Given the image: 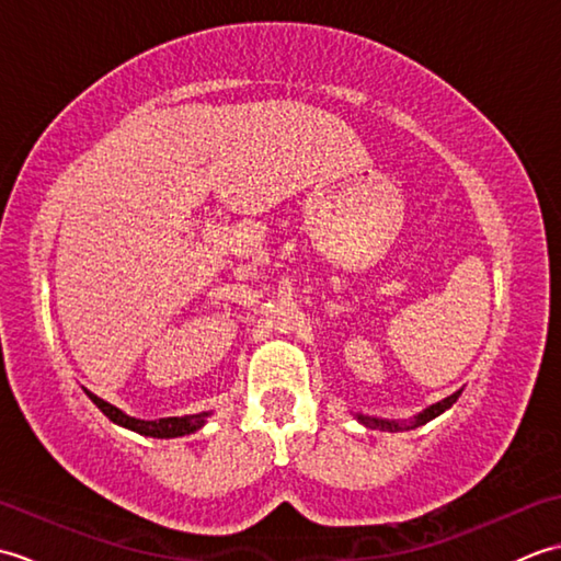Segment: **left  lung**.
I'll list each match as a JSON object with an SVG mask.
<instances>
[{
  "label": "left lung",
  "mask_w": 561,
  "mask_h": 561,
  "mask_svg": "<svg viewBox=\"0 0 561 561\" xmlns=\"http://www.w3.org/2000/svg\"><path fill=\"white\" fill-rule=\"evenodd\" d=\"M460 398V390L453 392V396H448L446 400H440L436 404H432V408H426L424 412H420L414 416V420L410 424H400V422H388V420H376V416H364V414H356V420H359L364 426L368 428H380V432H402V428H416L422 426L426 422L436 420L438 414H444L448 408H453V402H456Z\"/></svg>",
  "instance_id": "left-lung-1"
}]
</instances>
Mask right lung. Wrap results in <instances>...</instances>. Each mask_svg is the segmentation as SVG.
I'll use <instances>...</instances> for the list:
<instances>
[{"instance_id": "obj_1", "label": "right lung", "mask_w": 561, "mask_h": 561, "mask_svg": "<svg viewBox=\"0 0 561 561\" xmlns=\"http://www.w3.org/2000/svg\"><path fill=\"white\" fill-rule=\"evenodd\" d=\"M87 396L105 416H108L111 422L121 424L125 428H133V432L141 434V436H153V438H175V436L195 434L197 428L207 424V416L211 414V412H199V414H185V416H163V420H135V416H129L123 410H117L115 404L101 400L99 396H93L91 390H87Z\"/></svg>"}]
</instances>
